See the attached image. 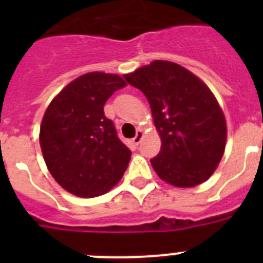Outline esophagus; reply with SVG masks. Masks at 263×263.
Wrapping results in <instances>:
<instances>
[{
    "label": "esophagus",
    "instance_id": "obj_1",
    "mask_svg": "<svg viewBox=\"0 0 263 263\" xmlns=\"http://www.w3.org/2000/svg\"><path fill=\"white\" fill-rule=\"evenodd\" d=\"M142 138H143V132L141 129H138V130H137L136 137H134V138H133V143H134V145H139V142L142 141Z\"/></svg>",
    "mask_w": 263,
    "mask_h": 263
}]
</instances>
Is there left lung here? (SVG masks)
Here are the masks:
<instances>
[{
    "label": "left lung",
    "mask_w": 263,
    "mask_h": 263,
    "mask_svg": "<svg viewBox=\"0 0 263 263\" xmlns=\"http://www.w3.org/2000/svg\"><path fill=\"white\" fill-rule=\"evenodd\" d=\"M142 90L162 139L150 162L162 180L175 187H195L215 173L227 141V124L211 89L199 78L166 60L124 75Z\"/></svg>",
    "instance_id": "1"
}]
</instances>
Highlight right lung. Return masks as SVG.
Listing matches in <instances>:
<instances>
[{
    "label": "right lung",
    "mask_w": 263,
    "mask_h": 263,
    "mask_svg": "<svg viewBox=\"0 0 263 263\" xmlns=\"http://www.w3.org/2000/svg\"><path fill=\"white\" fill-rule=\"evenodd\" d=\"M125 85L113 73H85L51 101L42 120L39 142L48 171L76 196L108 192L129 164L132 152L104 113L106 100Z\"/></svg>",
    "instance_id": "add662e5"
}]
</instances>
